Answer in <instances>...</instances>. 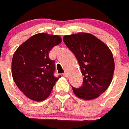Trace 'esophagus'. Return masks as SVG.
Instances as JSON below:
<instances>
[{"label":"esophagus","mask_w":129,"mask_h":129,"mask_svg":"<svg viewBox=\"0 0 129 129\" xmlns=\"http://www.w3.org/2000/svg\"><path fill=\"white\" fill-rule=\"evenodd\" d=\"M63 75L64 77H68V73H67V71H66V72H65L63 74Z\"/></svg>","instance_id":"1"}]
</instances>
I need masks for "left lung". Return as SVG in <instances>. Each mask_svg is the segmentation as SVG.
Returning a JSON list of instances; mask_svg holds the SVG:
<instances>
[{"mask_svg":"<svg viewBox=\"0 0 129 129\" xmlns=\"http://www.w3.org/2000/svg\"><path fill=\"white\" fill-rule=\"evenodd\" d=\"M63 40L75 56L84 76L82 86L73 87L74 93L85 101L98 98L108 88L113 77L115 61L111 50L88 33L65 36Z\"/></svg>","mask_w":129,"mask_h":129,"instance_id":"8db88e82","label":"left lung"}]
</instances>
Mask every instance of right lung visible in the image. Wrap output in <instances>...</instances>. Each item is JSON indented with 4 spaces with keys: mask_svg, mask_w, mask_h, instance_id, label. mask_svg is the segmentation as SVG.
<instances>
[{
    "mask_svg": "<svg viewBox=\"0 0 129 129\" xmlns=\"http://www.w3.org/2000/svg\"><path fill=\"white\" fill-rule=\"evenodd\" d=\"M61 40L57 35L38 33L22 43L14 53L12 60L13 80L30 100L44 101L58 80L54 75V61L49 58V53Z\"/></svg>",
    "mask_w": 129,
    "mask_h": 129,
    "instance_id": "obj_1",
    "label": "right lung"
}]
</instances>
